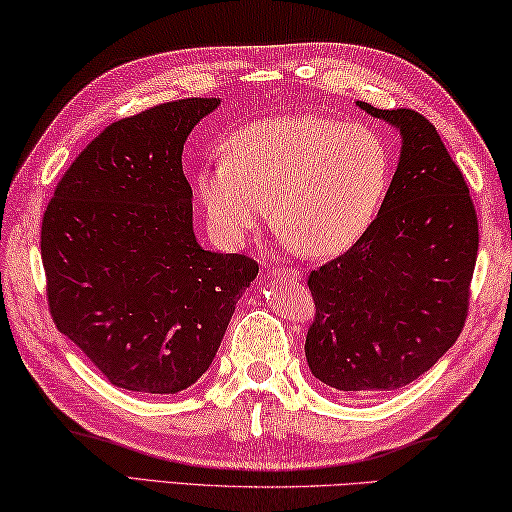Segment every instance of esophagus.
<instances>
[{
	"instance_id": "1",
	"label": "esophagus",
	"mask_w": 512,
	"mask_h": 512,
	"mask_svg": "<svg viewBox=\"0 0 512 512\" xmlns=\"http://www.w3.org/2000/svg\"><path fill=\"white\" fill-rule=\"evenodd\" d=\"M273 277H277V280H288V282H300L302 280V271L300 268H293V266H288V268H282V271H275L273 273Z\"/></svg>"
}]
</instances>
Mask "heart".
<instances>
[{"instance_id":"heart-1","label":"heart","mask_w":512,"mask_h":512,"mask_svg":"<svg viewBox=\"0 0 512 512\" xmlns=\"http://www.w3.org/2000/svg\"><path fill=\"white\" fill-rule=\"evenodd\" d=\"M392 179L374 129L304 114L248 123L224 143V163L199 174L210 228L228 244L266 219L311 257L349 250L374 224Z\"/></svg>"}]
</instances>
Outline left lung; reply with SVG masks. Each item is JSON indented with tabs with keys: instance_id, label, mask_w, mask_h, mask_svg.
I'll use <instances>...</instances> for the list:
<instances>
[{
	"instance_id": "left-lung-1",
	"label": "left lung",
	"mask_w": 512,
	"mask_h": 512,
	"mask_svg": "<svg viewBox=\"0 0 512 512\" xmlns=\"http://www.w3.org/2000/svg\"><path fill=\"white\" fill-rule=\"evenodd\" d=\"M367 114L401 129V161L374 224L309 273L311 374L347 396L410 385L448 351L468 318L479 224L459 165L414 109Z\"/></svg>"
}]
</instances>
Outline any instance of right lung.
<instances>
[{
  "label": "right lung",
  "mask_w": 512,
  "mask_h": 512,
  "mask_svg": "<svg viewBox=\"0 0 512 512\" xmlns=\"http://www.w3.org/2000/svg\"><path fill=\"white\" fill-rule=\"evenodd\" d=\"M219 98L116 120L55 185L40 253L60 333L111 385L176 394L203 376L259 266L210 253L192 230L183 143Z\"/></svg>",
  "instance_id": "1"
}]
</instances>
